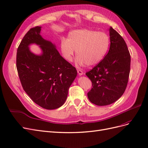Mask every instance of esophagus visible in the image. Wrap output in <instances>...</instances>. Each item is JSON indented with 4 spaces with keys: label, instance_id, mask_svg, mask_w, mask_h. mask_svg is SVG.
<instances>
[{
    "label": "esophagus",
    "instance_id": "obj_1",
    "mask_svg": "<svg viewBox=\"0 0 148 148\" xmlns=\"http://www.w3.org/2000/svg\"><path fill=\"white\" fill-rule=\"evenodd\" d=\"M77 72L78 73L79 75H82L83 74V71L82 70H79V69H78L77 70Z\"/></svg>",
    "mask_w": 148,
    "mask_h": 148
}]
</instances>
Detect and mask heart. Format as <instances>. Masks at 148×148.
Returning a JSON list of instances; mask_svg holds the SVG:
<instances>
[{"label": "heart", "instance_id": "obj_1", "mask_svg": "<svg viewBox=\"0 0 148 148\" xmlns=\"http://www.w3.org/2000/svg\"><path fill=\"white\" fill-rule=\"evenodd\" d=\"M110 38L104 31L83 29L71 31L69 39L62 38L60 49L64 59L72 61L77 51V63L88 66L96 65L102 60L108 52Z\"/></svg>", "mask_w": 148, "mask_h": 148}]
</instances>
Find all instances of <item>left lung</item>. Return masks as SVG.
Segmentation results:
<instances>
[{
  "instance_id": "1",
  "label": "left lung",
  "mask_w": 148,
  "mask_h": 148,
  "mask_svg": "<svg viewBox=\"0 0 148 148\" xmlns=\"http://www.w3.org/2000/svg\"><path fill=\"white\" fill-rule=\"evenodd\" d=\"M108 53L99 64L86 73L92 82L88 97L92 104L107 106L123 95L127 86L131 57L123 38L112 27Z\"/></svg>"
}]
</instances>
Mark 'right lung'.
<instances>
[{
  "mask_svg": "<svg viewBox=\"0 0 148 148\" xmlns=\"http://www.w3.org/2000/svg\"><path fill=\"white\" fill-rule=\"evenodd\" d=\"M41 26L31 28L17 49L16 69L24 91L36 104L46 109H57L64 104L69 89L77 71L62 57L56 46L40 35ZM39 45L43 54L36 56L28 48Z\"/></svg>",
  "mask_w": 148,
  "mask_h": 148,
  "instance_id": "right-lung-1",
  "label": "right lung"
}]
</instances>
